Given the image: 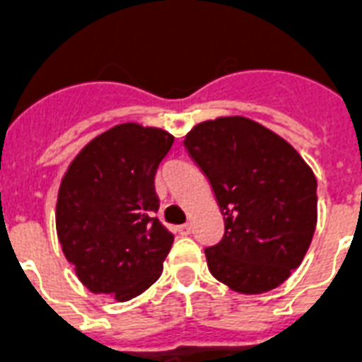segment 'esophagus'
I'll list each match as a JSON object with an SVG mask.
<instances>
[{
	"instance_id": "esophagus-1",
	"label": "esophagus",
	"mask_w": 362,
	"mask_h": 362,
	"mask_svg": "<svg viewBox=\"0 0 362 362\" xmlns=\"http://www.w3.org/2000/svg\"><path fill=\"white\" fill-rule=\"evenodd\" d=\"M176 231L180 233V235H189L192 233V223H184V226L176 227Z\"/></svg>"
}]
</instances>
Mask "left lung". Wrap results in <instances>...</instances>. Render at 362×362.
<instances>
[{
  "instance_id": "1",
  "label": "left lung",
  "mask_w": 362,
  "mask_h": 362,
  "mask_svg": "<svg viewBox=\"0 0 362 362\" xmlns=\"http://www.w3.org/2000/svg\"><path fill=\"white\" fill-rule=\"evenodd\" d=\"M184 146L223 214V238L204 250L212 276L242 295L284 284L303 263L317 223V180L308 163L244 116L201 122Z\"/></svg>"
}]
</instances>
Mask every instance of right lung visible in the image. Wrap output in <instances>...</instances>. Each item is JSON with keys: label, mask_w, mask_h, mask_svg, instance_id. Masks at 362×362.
<instances>
[{"label": "right lung", "mask_w": 362, "mask_h": 362, "mask_svg": "<svg viewBox=\"0 0 362 362\" xmlns=\"http://www.w3.org/2000/svg\"><path fill=\"white\" fill-rule=\"evenodd\" d=\"M175 136L135 122L88 142L65 170L56 231L82 286L129 300L158 280L175 237L158 218L153 176Z\"/></svg>", "instance_id": "add662e5"}]
</instances>
